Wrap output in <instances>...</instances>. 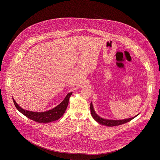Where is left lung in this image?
Here are the masks:
<instances>
[{"label":"left lung","instance_id":"left-lung-1","mask_svg":"<svg viewBox=\"0 0 160 160\" xmlns=\"http://www.w3.org/2000/svg\"><path fill=\"white\" fill-rule=\"evenodd\" d=\"M90 108H91V112L92 116L93 118L97 121L98 122L99 124L102 125H106L107 127H114V126H118L120 125L123 124L125 123L129 122L132 119H133L134 118H136L139 114H137L136 116L132 117L131 118H128V119H122V120H112V119H106L104 118H102L101 117L99 116L98 114H97L95 112V110L93 108V106L92 104V102L91 103L90 106Z\"/></svg>","mask_w":160,"mask_h":160}]
</instances>
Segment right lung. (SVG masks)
Returning a JSON list of instances; mask_svg holds the SVG:
<instances>
[{
	"label": "right lung",
	"mask_w": 160,
	"mask_h": 160,
	"mask_svg": "<svg viewBox=\"0 0 160 160\" xmlns=\"http://www.w3.org/2000/svg\"><path fill=\"white\" fill-rule=\"evenodd\" d=\"M72 93V92L68 93L65 99L57 106L50 110L43 112H35L24 110L17 104L13 98L12 99L17 109L27 118L38 123H48L58 120L65 113L68 104L69 97Z\"/></svg>",
	"instance_id": "1"
}]
</instances>
